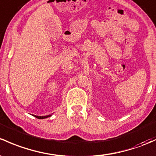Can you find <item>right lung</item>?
Returning <instances> with one entry per match:
<instances>
[{
  "instance_id": "obj_1",
  "label": "right lung",
  "mask_w": 156,
  "mask_h": 156,
  "mask_svg": "<svg viewBox=\"0 0 156 156\" xmlns=\"http://www.w3.org/2000/svg\"><path fill=\"white\" fill-rule=\"evenodd\" d=\"M51 115H48V116H42V117H40V116H36V115H34V117H37V118H38V119H45V118H47V117H51Z\"/></svg>"
}]
</instances>
